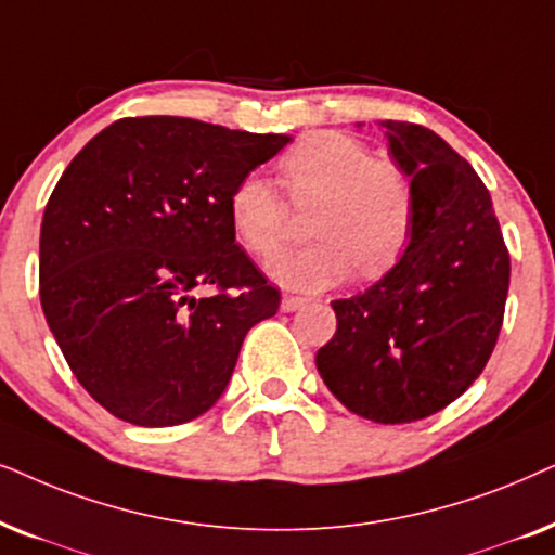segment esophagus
Listing matches in <instances>:
<instances>
[{
    "instance_id": "34e87169",
    "label": "esophagus",
    "mask_w": 555,
    "mask_h": 555,
    "mask_svg": "<svg viewBox=\"0 0 555 555\" xmlns=\"http://www.w3.org/2000/svg\"><path fill=\"white\" fill-rule=\"evenodd\" d=\"M307 297H297V294H284L282 299V309L284 312H297V309H301L307 305Z\"/></svg>"
}]
</instances>
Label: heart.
<instances>
[{"label":"heart","mask_w":555,"mask_h":555,"mask_svg":"<svg viewBox=\"0 0 555 555\" xmlns=\"http://www.w3.org/2000/svg\"><path fill=\"white\" fill-rule=\"evenodd\" d=\"M289 201L314 205V243L279 256L271 273L294 289H324L354 269L383 276L401 261L416 223L409 177L393 162L373 159L358 139L314 131L276 162ZM233 233L250 254L273 258L289 238V205L261 175H246L228 195Z\"/></svg>","instance_id":"heart-1"}]
</instances>
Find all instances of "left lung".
Masks as SVG:
<instances>
[{
	"mask_svg": "<svg viewBox=\"0 0 555 555\" xmlns=\"http://www.w3.org/2000/svg\"><path fill=\"white\" fill-rule=\"evenodd\" d=\"M411 177L409 248L371 289L335 299L337 332L317 371L345 409L375 424H411L456 401L498 343L509 254L475 169L431 129L383 121Z\"/></svg>",
	"mask_w": 555,
	"mask_h": 555,
	"instance_id": "left-lung-1",
	"label": "left lung"
}]
</instances>
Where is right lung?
<instances>
[{"instance_id":"add662e5","label":"right lung","mask_w":555,"mask_h":555,"mask_svg":"<svg viewBox=\"0 0 555 555\" xmlns=\"http://www.w3.org/2000/svg\"><path fill=\"white\" fill-rule=\"evenodd\" d=\"M292 137L180 116L118 118L57 180L40 228V305L73 375L137 426L223 396L248 330L282 294L228 218V195Z\"/></svg>"}]
</instances>
